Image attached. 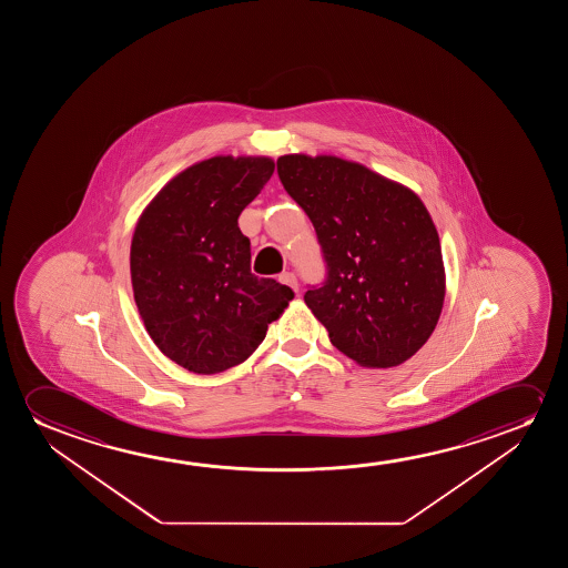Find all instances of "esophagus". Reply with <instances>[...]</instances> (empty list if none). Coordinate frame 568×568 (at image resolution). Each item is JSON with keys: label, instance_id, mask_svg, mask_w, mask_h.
I'll return each instance as SVG.
<instances>
[{"label": "esophagus", "instance_id": "1", "mask_svg": "<svg viewBox=\"0 0 568 568\" xmlns=\"http://www.w3.org/2000/svg\"><path fill=\"white\" fill-rule=\"evenodd\" d=\"M280 281L283 285H287V287L293 288L295 293H298V281H296L295 273L283 272L280 275Z\"/></svg>", "mask_w": 568, "mask_h": 568}]
</instances>
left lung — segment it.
Listing matches in <instances>:
<instances>
[{
  "mask_svg": "<svg viewBox=\"0 0 568 568\" xmlns=\"http://www.w3.org/2000/svg\"><path fill=\"white\" fill-rule=\"evenodd\" d=\"M277 172L326 257V283L304 303L329 342L365 368L412 358L435 332L446 295L440 239L419 195L335 155H283Z\"/></svg>",
  "mask_w": 568,
  "mask_h": 568,
  "instance_id": "8db88e82",
  "label": "left lung"
}]
</instances>
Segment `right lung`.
Returning <instances> with one entry per match:
<instances>
[{
    "label": "right lung",
    "mask_w": 568,
    "mask_h": 568,
    "mask_svg": "<svg viewBox=\"0 0 568 568\" xmlns=\"http://www.w3.org/2000/svg\"><path fill=\"white\" fill-rule=\"evenodd\" d=\"M273 171L270 156H211L169 180L138 219L133 298L156 347L190 373L244 363L295 298L250 272L248 236L239 229Z\"/></svg>",
    "instance_id": "right-lung-1"
}]
</instances>
